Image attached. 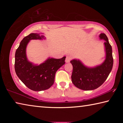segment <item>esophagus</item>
Returning <instances> with one entry per match:
<instances>
[{
    "label": "esophagus",
    "mask_w": 123,
    "mask_h": 123,
    "mask_svg": "<svg viewBox=\"0 0 123 123\" xmlns=\"http://www.w3.org/2000/svg\"><path fill=\"white\" fill-rule=\"evenodd\" d=\"M72 57L71 56H67L66 57V60H65L66 63H69L70 60H72Z\"/></svg>",
    "instance_id": "34e87169"
}]
</instances>
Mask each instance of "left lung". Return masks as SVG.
I'll return each instance as SVG.
<instances>
[{"label": "left lung", "instance_id": "1", "mask_svg": "<svg viewBox=\"0 0 123 123\" xmlns=\"http://www.w3.org/2000/svg\"><path fill=\"white\" fill-rule=\"evenodd\" d=\"M100 39H104L106 57L100 65L94 67L85 66L79 60L70 61L73 66L72 81L77 88L85 91L93 90L98 88L105 81L113 67V59L112 47L105 34L99 35Z\"/></svg>", "mask_w": 123, "mask_h": 123}]
</instances>
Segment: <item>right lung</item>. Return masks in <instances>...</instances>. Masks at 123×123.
Listing matches in <instances>:
<instances>
[{"instance_id":"obj_1","label":"right lung","mask_w":123,"mask_h":123,"mask_svg":"<svg viewBox=\"0 0 123 123\" xmlns=\"http://www.w3.org/2000/svg\"><path fill=\"white\" fill-rule=\"evenodd\" d=\"M45 37L37 33H31L20 42L15 54L14 69L17 75L29 89L41 91L49 88L55 81V73L65 63L66 56L61 59L49 57L41 64H36L27 59V45L32 39H43Z\"/></svg>"}]
</instances>
